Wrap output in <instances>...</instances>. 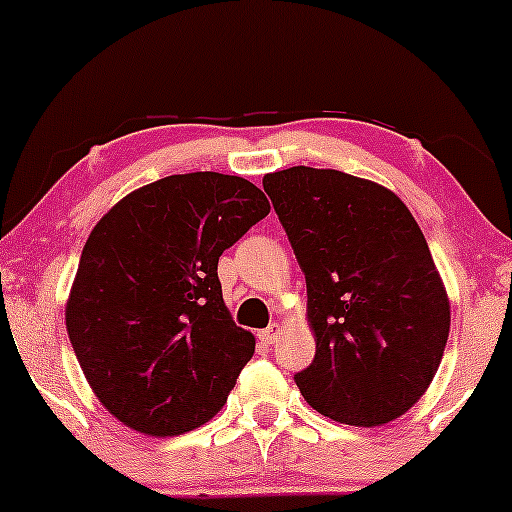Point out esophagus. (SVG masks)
Masks as SVG:
<instances>
[{
    "mask_svg": "<svg viewBox=\"0 0 512 512\" xmlns=\"http://www.w3.org/2000/svg\"><path fill=\"white\" fill-rule=\"evenodd\" d=\"M279 334H281V327L276 325V322H272V325H269L267 330H262L260 334H257V337H260L264 344H274V339L279 337Z\"/></svg>",
    "mask_w": 512,
    "mask_h": 512,
    "instance_id": "esophagus-1",
    "label": "esophagus"
}]
</instances>
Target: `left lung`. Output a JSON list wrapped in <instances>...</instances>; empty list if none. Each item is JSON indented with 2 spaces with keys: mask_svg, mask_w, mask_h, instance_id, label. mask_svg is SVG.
Returning a JSON list of instances; mask_svg holds the SVG:
<instances>
[{
  "mask_svg": "<svg viewBox=\"0 0 512 512\" xmlns=\"http://www.w3.org/2000/svg\"><path fill=\"white\" fill-rule=\"evenodd\" d=\"M308 286L315 358L293 375L305 402L339 424L380 426L431 385L450 303L419 223L395 192L342 170L264 175Z\"/></svg>",
  "mask_w": 512,
  "mask_h": 512,
  "instance_id": "1",
  "label": "left lung"
}]
</instances>
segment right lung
Segmentation results:
<instances>
[{
  "mask_svg": "<svg viewBox=\"0 0 512 512\" xmlns=\"http://www.w3.org/2000/svg\"><path fill=\"white\" fill-rule=\"evenodd\" d=\"M269 214L238 175H168L117 202L88 236L67 332L88 385L122 424L180 436L226 404L255 337L223 303L219 257Z\"/></svg>",
  "mask_w": 512,
  "mask_h": 512,
  "instance_id": "add662e5",
  "label": "right lung"
}]
</instances>
